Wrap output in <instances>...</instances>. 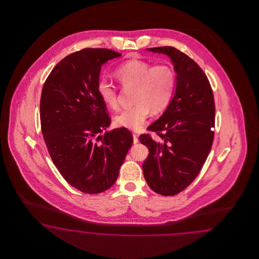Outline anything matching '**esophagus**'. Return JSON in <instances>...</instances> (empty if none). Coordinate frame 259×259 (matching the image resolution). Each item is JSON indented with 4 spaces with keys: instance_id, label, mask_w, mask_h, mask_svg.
I'll return each instance as SVG.
<instances>
[{
    "instance_id": "34e87169",
    "label": "esophagus",
    "mask_w": 259,
    "mask_h": 259,
    "mask_svg": "<svg viewBox=\"0 0 259 259\" xmlns=\"http://www.w3.org/2000/svg\"><path fill=\"white\" fill-rule=\"evenodd\" d=\"M133 141L135 144L139 141V136L137 134H133Z\"/></svg>"
}]
</instances>
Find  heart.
Segmentation results:
<instances>
[{
	"label": "heart",
	"mask_w": 259,
	"mask_h": 259,
	"mask_svg": "<svg viewBox=\"0 0 259 259\" xmlns=\"http://www.w3.org/2000/svg\"><path fill=\"white\" fill-rule=\"evenodd\" d=\"M115 77L121 87H134L135 103L115 117V123L136 131L145 124L150 110L158 114L168 106L177 83L176 73L170 66H153L143 60H130L120 64L115 70ZM97 93L108 108H118V90L108 79L98 80Z\"/></svg>",
	"instance_id": "b5f03b06"
}]
</instances>
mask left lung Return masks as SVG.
<instances>
[{
	"mask_svg": "<svg viewBox=\"0 0 259 259\" xmlns=\"http://www.w3.org/2000/svg\"><path fill=\"white\" fill-rule=\"evenodd\" d=\"M146 50L168 56L177 73L174 98L162 116L148 127L162 142L148 134L140 136L149 155L142 164L150 188L162 196H175L196 179L212 148L214 101L209 79L190 57L177 48Z\"/></svg>",
	"mask_w": 259,
	"mask_h": 259,
	"instance_id": "8db88e82",
	"label": "left lung"
}]
</instances>
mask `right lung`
I'll return each mask as SVG.
<instances>
[{
    "label": "right lung",
    "mask_w": 259,
    "mask_h": 259,
    "mask_svg": "<svg viewBox=\"0 0 259 259\" xmlns=\"http://www.w3.org/2000/svg\"><path fill=\"white\" fill-rule=\"evenodd\" d=\"M121 54L85 48L66 56L42 87L39 111L44 140L63 179L87 194H100L117 181L133 143L124 127L107 131L111 118L97 93L102 64Z\"/></svg>",
    "instance_id": "obj_1"
}]
</instances>
